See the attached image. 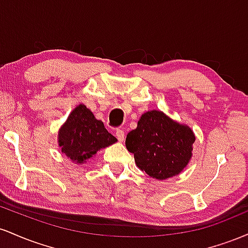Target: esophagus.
Masks as SVG:
<instances>
[{
    "label": "esophagus",
    "mask_w": 248,
    "mask_h": 248,
    "mask_svg": "<svg viewBox=\"0 0 248 248\" xmlns=\"http://www.w3.org/2000/svg\"><path fill=\"white\" fill-rule=\"evenodd\" d=\"M115 135H116V139H118L119 142H122V141L124 140V130H122V129H118V130H116Z\"/></svg>",
    "instance_id": "esophagus-1"
}]
</instances>
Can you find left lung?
Instances as JSON below:
<instances>
[{
	"label": "left lung",
	"mask_w": 248,
	"mask_h": 248,
	"mask_svg": "<svg viewBox=\"0 0 248 248\" xmlns=\"http://www.w3.org/2000/svg\"><path fill=\"white\" fill-rule=\"evenodd\" d=\"M196 136L187 124L172 120L162 110H148L126 138L136 166L150 177L163 181L183 171L192 157Z\"/></svg>",
	"instance_id": "8db88e82"
}]
</instances>
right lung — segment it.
<instances>
[{
    "label": "right lung",
    "mask_w": 248,
    "mask_h": 248,
    "mask_svg": "<svg viewBox=\"0 0 248 248\" xmlns=\"http://www.w3.org/2000/svg\"><path fill=\"white\" fill-rule=\"evenodd\" d=\"M116 138L108 133L104 122L84 104L78 105L58 130V144L76 164H84L104 148L114 144Z\"/></svg>",
    "instance_id": "right-lung-1"
}]
</instances>
